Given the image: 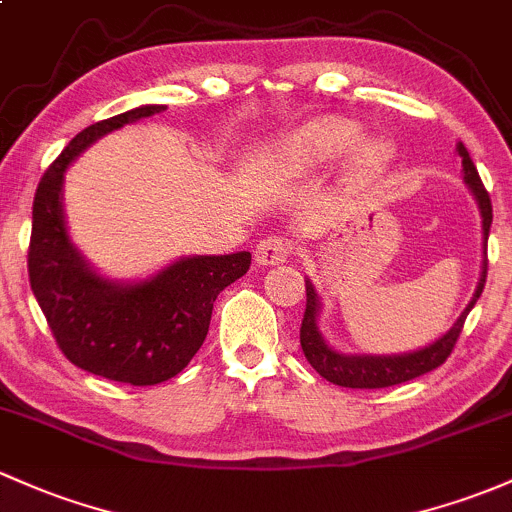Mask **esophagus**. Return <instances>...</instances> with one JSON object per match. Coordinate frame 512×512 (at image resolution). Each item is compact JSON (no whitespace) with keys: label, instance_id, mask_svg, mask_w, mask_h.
I'll return each instance as SVG.
<instances>
[{"label":"esophagus","instance_id":"esophagus-1","mask_svg":"<svg viewBox=\"0 0 512 512\" xmlns=\"http://www.w3.org/2000/svg\"><path fill=\"white\" fill-rule=\"evenodd\" d=\"M293 254V244L283 236H268V239L258 241L254 258L258 266H278V263L288 261V256Z\"/></svg>","mask_w":512,"mask_h":512}]
</instances>
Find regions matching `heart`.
Here are the masks:
<instances>
[{"label": "heart", "mask_w": 512, "mask_h": 512, "mask_svg": "<svg viewBox=\"0 0 512 512\" xmlns=\"http://www.w3.org/2000/svg\"><path fill=\"white\" fill-rule=\"evenodd\" d=\"M364 126L342 114H320L280 134L263 153V163L280 178H302L332 166L346 153L354 178H373L395 158L386 136H361Z\"/></svg>", "instance_id": "heart-1"}]
</instances>
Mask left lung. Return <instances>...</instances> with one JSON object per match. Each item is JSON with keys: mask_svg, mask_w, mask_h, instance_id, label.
Returning <instances> with one entry per match:
<instances>
[{"mask_svg": "<svg viewBox=\"0 0 512 512\" xmlns=\"http://www.w3.org/2000/svg\"><path fill=\"white\" fill-rule=\"evenodd\" d=\"M456 153L461 158V173H464V183L474 195L478 214H481V234H483V261H481V278L474 290V298L469 300V305L464 307L456 322L442 337H437L434 342L420 346V349L403 351V354H349V351L337 349L324 339L320 329V315H322V298L317 293L315 283L310 278H305V290H307V307L305 317H302L300 327V346L305 351V359L310 361V366L320 373L322 378H327L329 383L342 388H388L398 386V383L412 381V378L422 376V373H430L437 366H442L447 361V356L452 354L456 339H459L461 327H464L466 315L471 312V307L476 305V300L481 298L483 285H486V273H488V258H486V244H488V232H491L493 222V207L491 197H488L486 188H483L481 178H478V170L471 161L466 146L456 144Z\"/></svg>", "mask_w": 512, "mask_h": 512, "instance_id": "1", "label": "left lung"}]
</instances>
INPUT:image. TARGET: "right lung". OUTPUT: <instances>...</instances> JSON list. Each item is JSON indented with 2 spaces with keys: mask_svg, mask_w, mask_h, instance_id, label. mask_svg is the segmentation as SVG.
I'll list each match as a JSON object with an SVG mask.
<instances>
[{
  "mask_svg": "<svg viewBox=\"0 0 512 512\" xmlns=\"http://www.w3.org/2000/svg\"><path fill=\"white\" fill-rule=\"evenodd\" d=\"M166 112L141 104L82 129L38 183L29 278L63 354L82 371L131 386L178 376L207 337L217 295L249 271L251 254L180 256L136 280L109 278L75 244L65 217V173L87 148L139 119Z\"/></svg>",
  "mask_w": 512,
  "mask_h": 512,
  "instance_id": "add662e5",
  "label": "right lung"
}]
</instances>
